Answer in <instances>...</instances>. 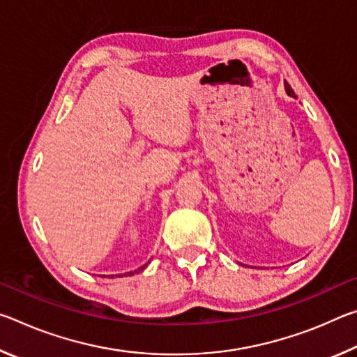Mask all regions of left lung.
Returning a JSON list of instances; mask_svg holds the SVG:
<instances>
[{
	"mask_svg": "<svg viewBox=\"0 0 357 357\" xmlns=\"http://www.w3.org/2000/svg\"><path fill=\"white\" fill-rule=\"evenodd\" d=\"M285 89H287V94H288V96H291V98H294L296 94H294V91H293V88L289 86V84H288L287 82H285Z\"/></svg>",
	"mask_w": 357,
	"mask_h": 357,
	"instance_id": "8db88e82",
	"label": "left lung"
}]
</instances>
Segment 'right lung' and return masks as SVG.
Returning <instances> with one entry per match:
<instances>
[{
	"label": "right lung",
	"instance_id": "right-lung-1",
	"mask_svg": "<svg viewBox=\"0 0 357 357\" xmlns=\"http://www.w3.org/2000/svg\"><path fill=\"white\" fill-rule=\"evenodd\" d=\"M144 266H146V264H144ZM144 266H142V268H138V269H135V271H130V273L124 274V277H126V275H134V274H138V273H140V271H143V269H144ZM121 277H123V275H121Z\"/></svg>",
	"mask_w": 357,
	"mask_h": 357
}]
</instances>
